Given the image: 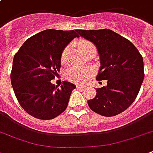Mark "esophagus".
I'll return each instance as SVG.
<instances>
[{
    "label": "esophagus",
    "instance_id": "34e87169",
    "mask_svg": "<svg viewBox=\"0 0 153 153\" xmlns=\"http://www.w3.org/2000/svg\"><path fill=\"white\" fill-rule=\"evenodd\" d=\"M76 87H77V88H79V89H83V88H85V86H82V85H79V84H77Z\"/></svg>",
    "mask_w": 153,
    "mask_h": 153
}]
</instances>
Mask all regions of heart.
I'll return each instance as SVG.
<instances>
[{
  "mask_svg": "<svg viewBox=\"0 0 153 153\" xmlns=\"http://www.w3.org/2000/svg\"><path fill=\"white\" fill-rule=\"evenodd\" d=\"M79 46L84 54L92 48H95V47L92 43L87 40H81L79 43ZM70 47L67 46L62 51L61 55V62L62 63H66L67 61V57L69 54ZM92 73V68L86 67H74L67 71V76L68 79L74 82H82L88 79L89 76Z\"/></svg>",
  "mask_w": 153,
  "mask_h": 153,
  "instance_id": "heart-1",
  "label": "heart"
}]
</instances>
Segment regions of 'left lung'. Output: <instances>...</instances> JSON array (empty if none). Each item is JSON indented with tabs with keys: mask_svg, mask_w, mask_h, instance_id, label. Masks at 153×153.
Listing matches in <instances>:
<instances>
[{
	"mask_svg": "<svg viewBox=\"0 0 153 153\" xmlns=\"http://www.w3.org/2000/svg\"><path fill=\"white\" fill-rule=\"evenodd\" d=\"M98 49L101 67L98 80L107 85L96 90V96L87 102L97 114L113 117L128 109L137 98L144 80L143 58L128 39L112 30H77Z\"/></svg>",
	"mask_w": 153,
	"mask_h": 153,
	"instance_id": "left-lung-1",
	"label": "left lung"
}]
</instances>
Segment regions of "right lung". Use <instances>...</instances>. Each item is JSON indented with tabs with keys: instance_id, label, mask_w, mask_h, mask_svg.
<instances>
[{
	"instance_id": "add662e5",
	"label": "right lung",
	"mask_w": 153,
	"mask_h": 153,
	"mask_svg": "<svg viewBox=\"0 0 153 153\" xmlns=\"http://www.w3.org/2000/svg\"><path fill=\"white\" fill-rule=\"evenodd\" d=\"M76 32L44 30L27 39L14 55L12 86L20 105L31 116L50 120L67 109L76 86L63 81L58 88L51 81L60 69L62 51L79 37Z\"/></svg>"
}]
</instances>
